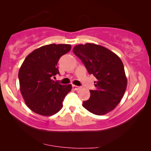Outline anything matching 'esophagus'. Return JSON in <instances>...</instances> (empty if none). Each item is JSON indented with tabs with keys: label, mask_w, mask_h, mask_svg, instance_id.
Returning <instances> with one entry per match:
<instances>
[{
	"label": "esophagus",
	"mask_w": 151,
	"mask_h": 151,
	"mask_svg": "<svg viewBox=\"0 0 151 151\" xmlns=\"http://www.w3.org/2000/svg\"><path fill=\"white\" fill-rule=\"evenodd\" d=\"M72 87H73V89H75L76 91L79 90L80 88V86H76V85H73V86H72Z\"/></svg>",
	"instance_id": "esophagus-1"
}]
</instances>
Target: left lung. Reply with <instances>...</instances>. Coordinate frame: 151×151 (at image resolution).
Segmentation results:
<instances>
[{
	"mask_svg": "<svg viewBox=\"0 0 151 151\" xmlns=\"http://www.w3.org/2000/svg\"><path fill=\"white\" fill-rule=\"evenodd\" d=\"M73 51L88 73L97 79L96 89L90 90V98L83 102L82 106L95 115L109 113L120 102L127 86L121 59L106 47L93 43L76 45Z\"/></svg>",
	"mask_w": 151,
	"mask_h": 151,
	"instance_id": "left-lung-1",
	"label": "left lung"
}]
</instances>
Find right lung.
Wrapping results in <instances>:
<instances>
[{
  "instance_id": "obj_1",
  "label": "right lung",
  "mask_w": 151,
  "mask_h": 151,
  "mask_svg": "<svg viewBox=\"0 0 151 151\" xmlns=\"http://www.w3.org/2000/svg\"><path fill=\"white\" fill-rule=\"evenodd\" d=\"M71 45L51 44L35 49L22 63L18 72L20 90L24 102L33 112L51 116L63 108L71 84L63 85L52 80L59 74L60 58L71 50Z\"/></svg>"
}]
</instances>
